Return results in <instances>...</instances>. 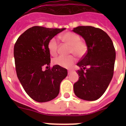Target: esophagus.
Wrapping results in <instances>:
<instances>
[{"label": "esophagus", "mask_w": 126, "mask_h": 126, "mask_svg": "<svg viewBox=\"0 0 126 126\" xmlns=\"http://www.w3.org/2000/svg\"><path fill=\"white\" fill-rule=\"evenodd\" d=\"M71 73H72V71H70V70H69V71H68V74H70Z\"/></svg>", "instance_id": "34e87169"}]
</instances>
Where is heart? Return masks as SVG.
Wrapping results in <instances>:
<instances>
[{"mask_svg":"<svg viewBox=\"0 0 126 126\" xmlns=\"http://www.w3.org/2000/svg\"><path fill=\"white\" fill-rule=\"evenodd\" d=\"M61 39L64 43L70 45L69 53H74L78 57H83L88 51L87 44L84 41L81 40L79 34L71 32H67L61 35ZM59 43L55 38H52L47 43L48 50L53 56L57 54ZM76 61L74 55L59 56L53 59V64L63 67L69 68L73 65Z\"/></svg>","mask_w":126,"mask_h":126,"instance_id":"heart-1","label":"heart"}]
</instances>
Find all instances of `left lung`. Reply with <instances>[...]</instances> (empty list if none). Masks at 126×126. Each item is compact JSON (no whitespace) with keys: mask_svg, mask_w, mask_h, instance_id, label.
Returning <instances> with one entry per match:
<instances>
[{"mask_svg":"<svg viewBox=\"0 0 126 126\" xmlns=\"http://www.w3.org/2000/svg\"><path fill=\"white\" fill-rule=\"evenodd\" d=\"M73 31L84 39L88 46L86 53L77 64L79 77L74 84V92L84 100H96L106 91L113 77L115 48L110 38L101 29L81 26Z\"/></svg>","mask_w":126,"mask_h":126,"instance_id":"1","label":"left lung"}]
</instances>
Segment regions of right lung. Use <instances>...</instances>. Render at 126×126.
Masks as SVG:
<instances>
[{
	"label": "right lung",
	"instance_id": "1",
	"mask_svg": "<svg viewBox=\"0 0 126 126\" xmlns=\"http://www.w3.org/2000/svg\"><path fill=\"white\" fill-rule=\"evenodd\" d=\"M64 30L33 26L20 35L14 45L17 78L26 93L38 102L57 97L61 81L67 75L66 69L60 65L50 67V54L47 48L50 39Z\"/></svg>",
	"mask_w": 126,
	"mask_h": 126
}]
</instances>
